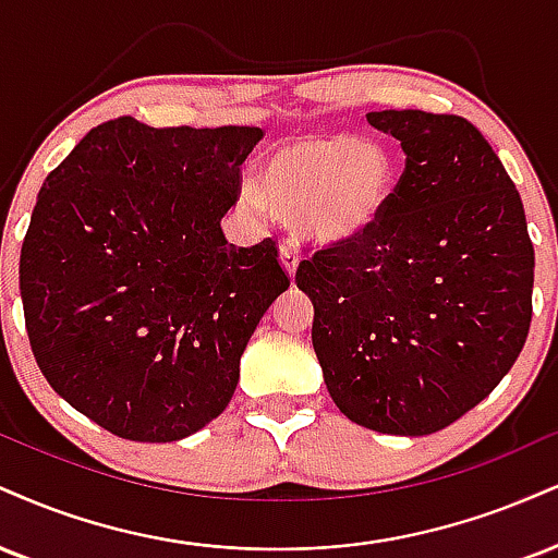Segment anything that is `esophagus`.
Listing matches in <instances>:
<instances>
[{
    "label": "esophagus",
    "mask_w": 558,
    "mask_h": 558,
    "mask_svg": "<svg viewBox=\"0 0 558 558\" xmlns=\"http://www.w3.org/2000/svg\"><path fill=\"white\" fill-rule=\"evenodd\" d=\"M280 262H283V267L288 272H296V267H299V250L296 246L291 244V241H283V244H280Z\"/></svg>",
    "instance_id": "obj_1"
}]
</instances>
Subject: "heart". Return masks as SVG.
<instances>
[{
  "label": "heart",
  "instance_id": "b5f03b06",
  "mask_svg": "<svg viewBox=\"0 0 558 558\" xmlns=\"http://www.w3.org/2000/svg\"><path fill=\"white\" fill-rule=\"evenodd\" d=\"M398 186L400 163L385 145L325 132L267 147L257 181H241L239 199L254 218H270L272 207L293 215L308 244L335 250L377 231Z\"/></svg>",
  "mask_w": 558,
  "mask_h": 558
}]
</instances>
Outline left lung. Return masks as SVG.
Instances as JSON below:
<instances>
[{"mask_svg":"<svg viewBox=\"0 0 558 558\" xmlns=\"http://www.w3.org/2000/svg\"><path fill=\"white\" fill-rule=\"evenodd\" d=\"M405 153L398 194L359 244L296 270L327 392L353 424L424 436L507 377L533 317L535 252L520 192L454 113L372 111Z\"/></svg>","mask_w":558,"mask_h":558,"instance_id":"obj_1","label":"left lung"}]
</instances>
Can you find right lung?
I'll use <instances>...</instances> for the list:
<instances>
[{
	"label": "right lung",
	"mask_w": 558,
	"mask_h": 558,
	"mask_svg": "<svg viewBox=\"0 0 558 558\" xmlns=\"http://www.w3.org/2000/svg\"><path fill=\"white\" fill-rule=\"evenodd\" d=\"M259 126H96L46 177L20 252L38 368L75 411L132 441L218 418L241 353L291 286L275 241L228 244Z\"/></svg>",
	"instance_id": "1"
}]
</instances>
